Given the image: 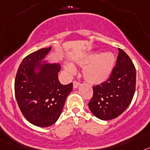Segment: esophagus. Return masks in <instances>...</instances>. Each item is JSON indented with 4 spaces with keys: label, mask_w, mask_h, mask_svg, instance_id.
<instances>
[{
    "label": "esophagus",
    "mask_w": 150,
    "mask_h": 150,
    "mask_svg": "<svg viewBox=\"0 0 150 150\" xmlns=\"http://www.w3.org/2000/svg\"><path fill=\"white\" fill-rule=\"evenodd\" d=\"M79 85V81H73V88L74 89H76Z\"/></svg>",
    "instance_id": "esophagus-1"
}]
</instances>
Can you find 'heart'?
<instances>
[{
	"label": "heart",
	"instance_id": "heart-1",
	"mask_svg": "<svg viewBox=\"0 0 150 150\" xmlns=\"http://www.w3.org/2000/svg\"><path fill=\"white\" fill-rule=\"evenodd\" d=\"M87 65L84 69V76L88 81L94 84L106 81L111 74L115 64V57L112 53H93L81 62V65ZM66 69L73 72L74 68L70 65L66 66Z\"/></svg>",
	"mask_w": 150,
	"mask_h": 150
}]
</instances>
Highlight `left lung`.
Segmentation results:
<instances>
[{
	"mask_svg": "<svg viewBox=\"0 0 150 150\" xmlns=\"http://www.w3.org/2000/svg\"><path fill=\"white\" fill-rule=\"evenodd\" d=\"M136 88V69L127 53L118 48L116 64L109 79L93 86L88 103L91 112L101 120L117 118L131 104Z\"/></svg>",
	"mask_w": 150,
	"mask_h": 150,
	"instance_id": "obj_1",
	"label": "left lung"
}]
</instances>
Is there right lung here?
I'll list each match as a JSON object with an SVG mask.
<instances>
[{
	"label": "right lung",
	"mask_w": 150,
	"mask_h": 150,
	"mask_svg": "<svg viewBox=\"0 0 150 150\" xmlns=\"http://www.w3.org/2000/svg\"><path fill=\"white\" fill-rule=\"evenodd\" d=\"M50 50L42 48L25 57L15 79L18 106L25 118L38 127H49L58 120L72 90V83L59 82L60 65L41 62Z\"/></svg>",
	"instance_id": "right-lung-1"
}]
</instances>
